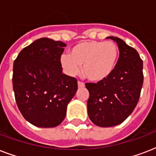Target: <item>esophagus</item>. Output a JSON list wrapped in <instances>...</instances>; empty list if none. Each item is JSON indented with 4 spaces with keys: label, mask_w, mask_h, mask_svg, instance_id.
I'll return each instance as SVG.
<instances>
[{
    "label": "esophagus",
    "mask_w": 156,
    "mask_h": 156,
    "mask_svg": "<svg viewBox=\"0 0 156 156\" xmlns=\"http://www.w3.org/2000/svg\"><path fill=\"white\" fill-rule=\"evenodd\" d=\"M78 86L79 88H83L85 87V84L83 83V82H80V81H78Z\"/></svg>",
    "instance_id": "obj_1"
}]
</instances>
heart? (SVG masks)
<instances>
[{"instance_id":"obj_1","label":"heart","mask_w":156,"mask_h":156,"mask_svg":"<svg viewBox=\"0 0 156 156\" xmlns=\"http://www.w3.org/2000/svg\"><path fill=\"white\" fill-rule=\"evenodd\" d=\"M118 46L112 41L89 40L74 45L69 54L61 57V66L69 75H75L80 69L90 81L100 82L111 75L116 67Z\"/></svg>"}]
</instances>
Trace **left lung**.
I'll return each instance as SVG.
<instances>
[{"label":"left lung","mask_w":156,"mask_h":156,"mask_svg":"<svg viewBox=\"0 0 156 156\" xmlns=\"http://www.w3.org/2000/svg\"><path fill=\"white\" fill-rule=\"evenodd\" d=\"M116 42L120 56L108 78L96 83H87L89 91L88 116L100 127L122 123L135 108L143 83V60L133 48L118 37L109 36Z\"/></svg>","instance_id":"8db88e82"}]
</instances>
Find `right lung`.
<instances>
[{"label": "right lung", "mask_w": 156, "mask_h": 156, "mask_svg": "<svg viewBox=\"0 0 156 156\" xmlns=\"http://www.w3.org/2000/svg\"><path fill=\"white\" fill-rule=\"evenodd\" d=\"M66 44L40 38L24 48L13 62V88L18 108L34 126H59L78 90L75 78L62 73L61 54Z\"/></svg>", "instance_id": "1"}]
</instances>
